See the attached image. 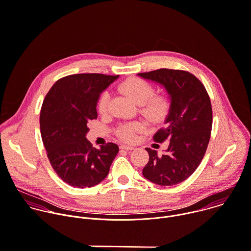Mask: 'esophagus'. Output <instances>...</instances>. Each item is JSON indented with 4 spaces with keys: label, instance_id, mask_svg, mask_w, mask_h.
I'll use <instances>...</instances> for the list:
<instances>
[{
    "label": "esophagus",
    "instance_id": "esophagus-1",
    "mask_svg": "<svg viewBox=\"0 0 251 251\" xmlns=\"http://www.w3.org/2000/svg\"><path fill=\"white\" fill-rule=\"evenodd\" d=\"M134 147L133 146H129V145H121V149H124V150H132Z\"/></svg>",
    "mask_w": 251,
    "mask_h": 251
}]
</instances>
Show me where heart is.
Instances as JSON below:
<instances>
[{
  "label": "heart",
  "mask_w": 251,
  "mask_h": 251,
  "mask_svg": "<svg viewBox=\"0 0 251 251\" xmlns=\"http://www.w3.org/2000/svg\"><path fill=\"white\" fill-rule=\"evenodd\" d=\"M122 93L130 98L139 105L141 114L152 123H160L166 119L171 110V100L166 94H154L153 85L140 77H130L119 85ZM110 103V94L104 91L98 100L97 108L101 115L108 112ZM145 124L142 122L126 123L119 126L116 134L126 142H133L136 133L143 131Z\"/></svg>",
  "instance_id": "obj_1"
}]
</instances>
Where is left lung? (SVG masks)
I'll use <instances>...</instances> for the list:
<instances>
[{
    "label": "left lung",
    "instance_id": "left-lung-1",
    "mask_svg": "<svg viewBox=\"0 0 251 251\" xmlns=\"http://www.w3.org/2000/svg\"><path fill=\"white\" fill-rule=\"evenodd\" d=\"M138 75L164 85L171 96L167 125L153 136L156 142L169 140L167 152L159 156L145 148L149 161L142 174L159 185L177 184L194 173L207 150L213 122L210 97L203 83L185 71L160 69Z\"/></svg>",
    "mask_w": 251,
    "mask_h": 251
}]
</instances>
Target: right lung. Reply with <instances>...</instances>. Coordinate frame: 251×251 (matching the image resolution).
I'll return each instance as SVG.
<instances>
[{
	"label": "right lung",
	"instance_id": "1",
	"mask_svg": "<svg viewBox=\"0 0 251 251\" xmlns=\"http://www.w3.org/2000/svg\"><path fill=\"white\" fill-rule=\"evenodd\" d=\"M119 75L78 74L60 78L47 93L40 113V130L47 157L68 184L91 187L108 175L119 146L100 149L85 138L88 122L97 119V101Z\"/></svg>",
	"mask_w": 251,
	"mask_h": 251
}]
</instances>
